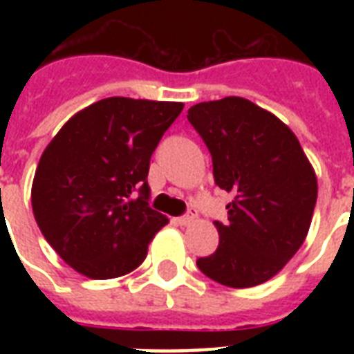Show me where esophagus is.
Wrapping results in <instances>:
<instances>
[{"label":"esophagus","instance_id":"1","mask_svg":"<svg viewBox=\"0 0 354 354\" xmlns=\"http://www.w3.org/2000/svg\"><path fill=\"white\" fill-rule=\"evenodd\" d=\"M194 218H196V209H194V207H189L187 213H185L183 216H178V218H174V222H176V224H180V226H187V224H191Z\"/></svg>","mask_w":354,"mask_h":354}]
</instances>
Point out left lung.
I'll return each instance as SVG.
<instances>
[{
  "label": "left lung",
  "instance_id": "8db88e82",
  "mask_svg": "<svg viewBox=\"0 0 354 354\" xmlns=\"http://www.w3.org/2000/svg\"><path fill=\"white\" fill-rule=\"evenodd\" d=\"M189 122L204 139L213 176L233 194L227 221H216L218 248L196 266L232 288L272 279L305 241L318 182L301 145L274 113L242 97L200 102Z\"/></svg>",
  "mask_w": 354,
  "mask_h": 354
}]
</instances>
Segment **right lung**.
<instances>
[{"instance_id":"1","label":"right lung","mask_w":354,"mask_h":354,"mask_svg":"<svg viewBox=\"0 0 354 354\" xmlns=\"http://www.w3.org/2000/svg\"><path fill=\"white\" fill-rule=\"evenodd\" d=\"M182 110V102L108 97L75 113L47 145L32 213L71 268L113 279L143 263L169 222L149 205L150 156Z\"/></svg>"}]
</instances>
